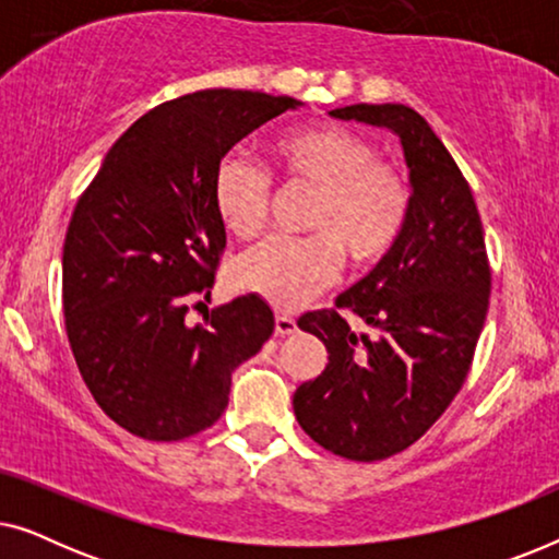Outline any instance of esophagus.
Listing matches in <instances>:
<instances>
[{"mask_svg":"<svg viewBox=\"0 0 559 559\" xmlns=\"http://www.w3.org/2000/svg\"><path fill=\"white\" fill-rule=\"evenodd\" d=\"M295 331H297L295 318L282 316V312H277V316H274V333H277V335H293Z\"/></svg>","mask_w":559,"mask_h":559,"instance_id":"34e87169","label":"esophagus"}]
</instances>
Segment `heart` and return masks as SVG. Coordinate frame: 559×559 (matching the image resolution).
Returning <instances> with one entry per match:
<instances>
[{
  "mask_svg": "<svg viewBox=\"0 0 559 559\" xmlns=\"http://www.w3.org/2000/svg\"><path fill=\"white\" fill-rule=\"evenodd\" d=\"M277 173L289 186L316 193L308 239H272L236 264V285L280 310H295L328 287L348 264L371 266L396 247L409 216L402 178L379 163L361 134L338 124L302 127L272 144ZM213 201L224 226L239 239H254L270 218L272 182L262 167L228 155L216 167Z\"/></svg>",
  "mask_w": 559,
  "mask_h": 559,
  "instance_id": "heart-1",
  "label": "heart"
}]
</instances>
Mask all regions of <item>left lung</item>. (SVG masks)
Returning <instances> with one entry per match:
<instances>
[{"label": "left lung", "instance_id": "8db88e82", "mask_svg": "<svg viewBox=\"0 0 559 559\" xmlns=\"http://www.w3.org/2000/svg\"><path fill=\"white\" fill-rule=\"evenodd\" d=\"M400 136L409 216L396 247L335 305L297 320L328 348V366L293 396L318 445L348 461H384L430 430L468 377L491 295L484 226L473 193L430 124L404 104L328 111Z\"/></svg>", "mask_w": 559, "mask_h": 559}]
</instances>
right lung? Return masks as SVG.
<instances>
[{
  "instance_id": "1",
  "label": "right lung",
  "mask_w": 559,
  "mask_h": 559,
  "mask_svg": "<svg viewBox=\"0 0 559 559\" xmlns=\"http://www.w3.org/2000/svg\"><path fill=\"white\" fill-rule=\"evenodd\" d=\"M302 102L209 88L167 102L114 142L63 243V312L75 364L106 415L170 442L224 415L231 373L274 331L259 295L205 310L226 226L216 167L236 142ZM203 305V302H198Z\"/></svg>"
}]
</instances>
